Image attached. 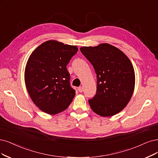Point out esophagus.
<instances>
[{
    "label": "esophagus",
    "mask_w": 158,
    "mask_h": 158,
    "mask_svg": "<svg viewBox=\"0 0 158 158\" xmlns=\"http://www.w3.org/2000/svg\"><path fill=\"white\" fill-rule=\"evenodd\" d=\"M78 90L79 92H82L83 91V86H79L78 88Z\"/></svg>",
    "instance_id": "1"
}]
</instances>
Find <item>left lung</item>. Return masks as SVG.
<instances>
[{
    "mask_svg": "<svg viewBox=\"0 0 158 158\" xmlns=\"http://www.w3.org/2000/svg\"><path fill=\"white\" fill-rule=\"evenodd\" d=\"M81 52L94 67L96 95L89 100L92 110L108 117L118 113L130 102L135 88V72L129 58L116 47L102 44L83 47Z\"/></svg>",
    "mask_w": 158,
    "mask_h": 158,
    "instance_id": "1",
    "label": "left lung"
}]
</instances>
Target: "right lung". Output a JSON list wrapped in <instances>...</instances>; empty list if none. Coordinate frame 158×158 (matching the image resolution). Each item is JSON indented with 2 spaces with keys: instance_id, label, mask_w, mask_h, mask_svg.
Instances as JSON below:
<instances>
[{
  "instance_id": "obj_1",
  "label": "right lung",
  "mask_w": 158,
  "mask_h": 158,
  "mask_svg": "<svg viewBox=\"0 0 158 158\" xmlns=\"http://www.w3.org/2000/svg\"><path fill=\"white\" fill-rule=\"evenodd\" d=\"M77 51L75 45L49 40L29 56L25 71V85L32 102L43 112L56 114L72 103L75 90L70 85L66 66Z\"/></svg>"
}]
</instances>
